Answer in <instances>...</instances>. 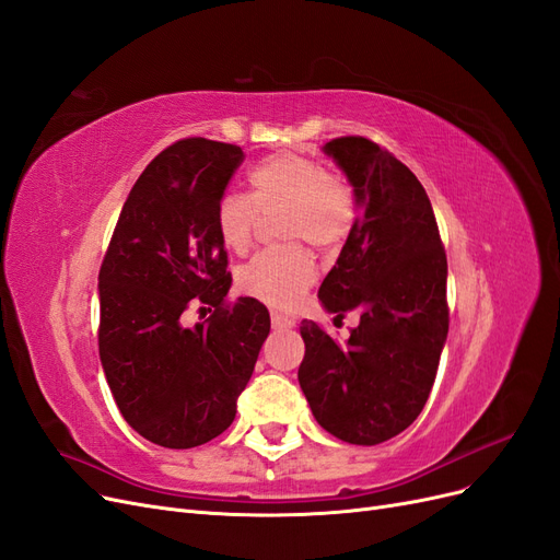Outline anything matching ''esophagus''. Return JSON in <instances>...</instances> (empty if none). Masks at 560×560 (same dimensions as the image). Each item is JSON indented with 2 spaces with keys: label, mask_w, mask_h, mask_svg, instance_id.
Segmentation results:
<instances>
[{
  "label": "esophagus",
  "mask_w": 560,
  "mask_h": 560,
  "mask_svg": "<svg viewBox=\"0 0 560 560\" xmlns=\"http://www.w3.org/2000/svg\"><path fill=\"white\" fill-rule=\"evenodd\" d=\"M271 322H273V329H278V331L292 329V326H296V319H294V317H287V315H282V313H273V315H271Z\"/></svg>",
  "instance_id": "34e87169"
}]
</instances>
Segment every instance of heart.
<instances>
[{"label":"heart","instance_id":"1","mask_svg":"<svg viewBox=\"0 0 560 560\" xmlns=\"http://www.w3.org/2000/svg\"><path fill=\"white\" fill-rule=\"evenodd\" d=\"M245 180L247 197L229 191L215 206V231L231 253H247L259 213L271 215L280 208V234L317 247L336 245L352 224V187L313 158L278 152L249 168ZM313 280V257L299 243L264 249L238 276L243 292L278 307H294Z\"/></svg>","mask_w":560,"mask_h":560}]
</instances>
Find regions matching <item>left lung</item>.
<instances>
[{"label": "left lung", "mask_w": 560, "mask_h": 560, "mask_svg": "<svg viewBox=\"0 0 560 560\" xmlns=\"http://www.w3.org/2000/svg\"><path fill=\"white\" fill-rule=\"evenodd\" d=\"M354 187V220L319 301L359 313L345 345L303 319L299 384L324 431L380 445L419 417L450 331L447 255L427 189L389 150L363 137L324 145Z\"/></svg>", "instance_id": "obj_1"}]
</instances>
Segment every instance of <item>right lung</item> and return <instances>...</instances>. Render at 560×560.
I'll use <instances>...</instances> for the list:
<instances>
[{"label":"right lung","mask_w":560,"mask_h":560,"mask_svg":"<svg viewBox=\"0 0 560 560\" xmlns=\"http://www.w3.org/2000/svg\"><path fill=\"white\" fill-rule=\"evenodd\" d=\"M243 150L183 139L131 187L100 271V359L129 427L168 450L224 433L253 377L271 317L257 299L226 303L231 273L215 206ZM217 307L187 330L182 313Z\"/></svg>","instance_id":"1"}]
</instances>
